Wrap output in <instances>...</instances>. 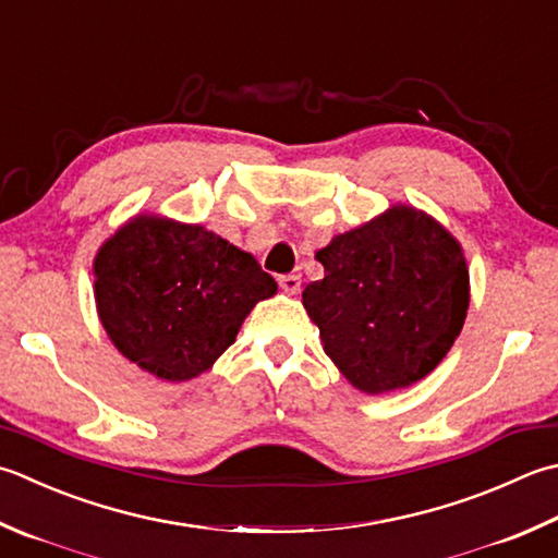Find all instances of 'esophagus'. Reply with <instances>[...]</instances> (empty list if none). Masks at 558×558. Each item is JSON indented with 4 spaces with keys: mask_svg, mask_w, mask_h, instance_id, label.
<instances>
[{
    "mask_svg": "<svg viewBox=\"0 0 558 558\" xmlns=\"http://www.w3.org/2000/svg\"><path fill=\"white\" fill-rule=\"evenodd\" d=\"M278 282H280V288H282V290L290 292V294H294V292H300L302 278L298 276V272H288V276H280V278H278Z\"/></svg>",
    "mask_w": 558,
    "mask_h": 558,
    "instance_id": "1",
    "label": "esophagus"
}]
</instances>
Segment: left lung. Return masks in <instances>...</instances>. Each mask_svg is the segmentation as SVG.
Here are the masks:
<instances>
[{
  "mask_svg": "<svg viewBox=\"0 0 558 558\" xmlns=\"http://www.w3.org/2000/svg\"><path fill=\"white\" fill-rule=\"evenodd\" d=\"M324 278L302 292L324 351L367 395L423 379L460 336L469 307L462 248L413 207L336 236Z\"/></svg>",
  "mask_w": 558,
  "mask_h": 558,
  "instance_id": "left-lung-1",
  "label": "left lung"
}]
</instances>
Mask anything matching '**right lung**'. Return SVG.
<instances>
[{
	"label": "right lung",
	"instance_id": "add662e5",
	"mask_svg": "<svg viewBox=\"0 0 558 558\" xmlns=\"http://www.w3.org/2000/svg\"><path fill=\"white\" fill-rule=\"evenodd\" d=\"M106 333L147 373L183 381L205 373L258 300L278 282L222 236L198 225L135 217L94 264Z\"/></svg>",
	"mask_w": 558,
	"mask_h": 558
}]
</instances>
